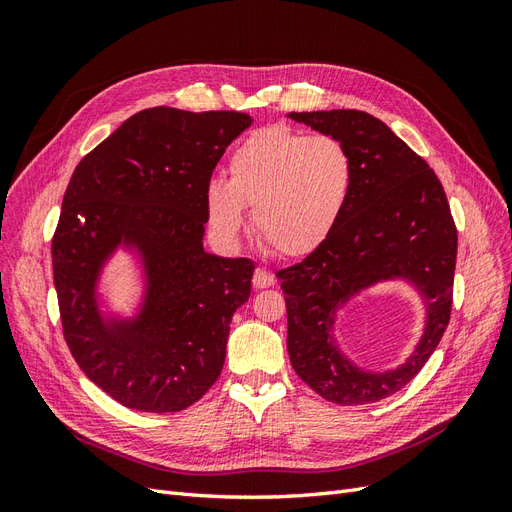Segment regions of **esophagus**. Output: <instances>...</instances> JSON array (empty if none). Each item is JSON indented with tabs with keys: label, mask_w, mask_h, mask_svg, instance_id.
<instances>
[{
	"label": "esophagus",
	"mask_w": 512,
	"mask_h": 512,
	"mask_svg": "<svg viewBox=\"0 0 512 512\" xmlns=\"http://www.w3.org/2000/svg\"><path fill=\"white\" fill-rule=\"evenodd\" d=\"M252 284H254V288H269V286L275 284V275H273L271 271H267V269H260V267H258V269L254 271Z\"/></svg>",
	"instance_id": "34e87169"
}]
</instances>
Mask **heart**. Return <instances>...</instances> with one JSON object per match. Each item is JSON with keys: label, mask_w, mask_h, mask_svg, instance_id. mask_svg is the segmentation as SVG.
Segmentation results:
<instances>
[{"label": "heart", "mask_w": 512, "mask_h": 512, "mask_svg": "<svg viewBox=\"0 0 512 512\" xmlns=\"http://www.w3.org/2000/svg\"><path fill=\"white\" fill-rule=\"evenodd\" d=\"M230 179L205 190L209 222L235 239L252 207L254 232L280 256L301 258L327 241L348 207L352 160L333 136H307L284 126L252 132L230 153Z\"/></svg>", "instance_id": "1"}]
</instances>
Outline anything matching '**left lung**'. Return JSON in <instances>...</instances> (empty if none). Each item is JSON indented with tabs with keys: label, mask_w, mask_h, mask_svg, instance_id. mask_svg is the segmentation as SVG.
<instances>
[{
	"label": "left lung",
	"mask_w": 512,
	"mask_h": 512,
	"mask_svg": "<svg viewBox=\"0 0 512 512\" xmlns=\"http://www.w3.org/2000/svg\"><path fill=\"white\" fill-rule=\"evenodd\" d=\"M288 117L342 143L354 170L348 207L333 235L275 273L286 297L290 363L322 399L374 404L423 369L451 320L457 260L451 207L429 164L374 115L339 108ZM389 279H406L422 294L426 329L406 364L367 372L338 350L336 312L365 287Z\"/></svg>",
	"instance_id": "left-lung-1"
}]
</instances>
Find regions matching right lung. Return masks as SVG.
I'll return each mask as SVG.
<instances>
[{
    "mask_svg": "<svg viewBox=\"0 0 512 512\" xmlns=\"http://www.w3.org/2000/svg\"><path fill=\"white\" fill-rule=\"evenodd\" d=\"M250 126L237 111L145 108L74 168L51 247L61 327L85 376L121 406L179 412L222 374L254 262L205 252V190ZM119 246L139 256L146 277L132 319L102 315L97 299Z\"/></svg>",
    "mask_w": 512,
    "mask_h": 512,
    "instance_id": "add662e5",
    "label": "right lung"
}]
</instances>
